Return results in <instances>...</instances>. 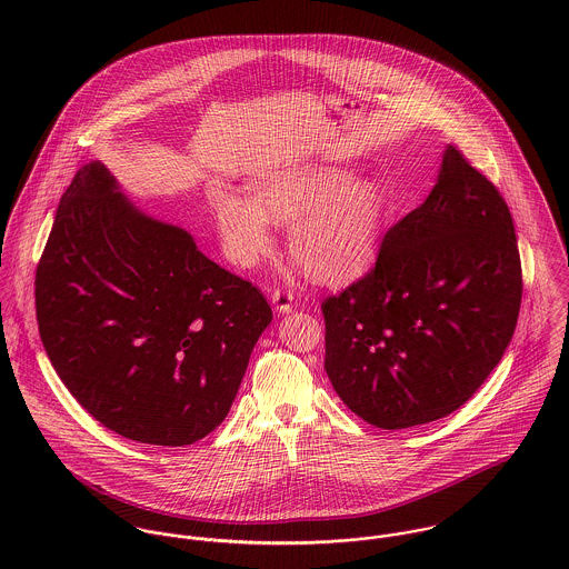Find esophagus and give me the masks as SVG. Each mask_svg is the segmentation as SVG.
I'll return each instance as SVG.
<instances>
[{"label": "esophagus", "instance_id": "34e87169", "mask_svg": "<svg viewBox=\"0 0 569 569\" xmlns=\"http://www.w3.org/2000/svg\"><path fill=\"white\" fill-rule=\"evenodd\" d=\"M271 302H273L276 311L282 313V316L293 311V293L287 291V289H276V291L271 293Z\"/></svg>", "mask_w": 569, "mask_h": 569}]
</instances>
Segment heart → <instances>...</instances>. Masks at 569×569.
Segmentation results:
<instances>
[{
	"label": "heart",
	"mask_w": 569,
	"mask_h": 569,
	"mask_svg": "<svg viewBox=\"0 0 569 569\" xmlns=\"http://www.w3.org/2000/svg\"><path fill=\"white\" fill-rule=\"evenodd\" d=\"M214 219L228 256L249 267L271 247V226L291 223V258L320 282H343L370 260L381 221L379 188L341 168H298L258 177L251 199L219 190Z\"/></svg>",
	"instance_id": "obj_1"
}]
</instances>
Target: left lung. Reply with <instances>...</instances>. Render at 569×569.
Wrapping results in <instances>:
<instances>
[{
	"label": "left lung",
	"instance_id": "left-lung-1",
	"mask_svg": "<svg viewBox=\"0 0 569 569\" xmlns=\"http://www.w3.org/2000/svg\"><path fill=\"white\" fill-rule=\"evenodd\" d=\"M519 305L510 210L447 147L433 190L388 230L377 264L322 302L326 375L348 409L375 427L445 418L499 363Z\"/></svg>",
	"mask_w": 569,
	"mask_h": 569
}]
</instances>
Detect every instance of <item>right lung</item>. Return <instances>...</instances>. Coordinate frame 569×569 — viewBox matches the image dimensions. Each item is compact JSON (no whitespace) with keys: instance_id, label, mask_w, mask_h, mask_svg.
Returning <instances> with one entry per match:
<instances>
[{"instance_id":"right-lung-1","label":"right lung","mask_w":569,"mask_h":569,"mask_svg":"<svg viewBox=\"0 0 569 569\" xmlns=\"http://www.w3.org/2000/svg\"><path fill=\"white\" fill-rule=\"evenodd\" d=\"M34 302L72 397L107 429L158 447L192 445L226 420L271 322L251 282L144 214L100 162L61 197Z\"/></svg>"}]
</instances>
